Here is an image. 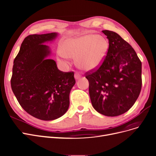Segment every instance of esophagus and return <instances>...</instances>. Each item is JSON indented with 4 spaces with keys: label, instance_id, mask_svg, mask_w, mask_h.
<instances>
[{
    "label": "esophagus",
    "instance_id": "34e87169",
    "mask_svg": "<svg viewBox=\"0 0 156 156\" xmlns=\"http://www.w3.org/2000/svg\"><path fill=\"white\" fill-rule=\"evenodd\" d=\"M80 77H81V75H80V74L79 73H74V78H75L76 80L79 79Z\"/></svg>",
    "mask_w": 156,
    "mask_h": 156
}]
</instances>
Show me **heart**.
<instances>
[{"label":"heart","mask_w":156,"mask_h":156,"mask_svg":"<svg viewBox=\"0 0 156 156\" xmlns=\"http://www.w3.org/2000/svg\"><path fill=\"white\" fill-rule=\"evenodd\" d=\"M109 43L103 37L89 34L67 40L62 44L60 53L64 57L75 58L76 64L84 71L96 69L107 55Z\"/></svg>","instance_id":"1"}]
</instances>
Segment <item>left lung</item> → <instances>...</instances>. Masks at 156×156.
<instances>
[{"label":"left lung","mask_w":156,"mask_h":156,"mask_svg":"<svg viewBox=\"0 0 156 156\" xmlns=\"http://www.w3.org/2000/svg\"><path fill=\"white\" fill-rule=\"evenodd\" d=\"M109 48L98 68L85 73L94 108L108 117L127 112L138 99L142 85L141 62L133 47L118 34L102 31Z\"/></svg>","instance_id":"obj_1"}]
</instances>
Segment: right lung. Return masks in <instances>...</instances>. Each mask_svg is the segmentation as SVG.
Here are the masks:
<instances>
[{"label": "right lung", "instance_id": "right-lung-1", "mask_svg": "<svg viewBox=\"0 0 156 156\" xmlns=\"http://www.w3.org/2000/svg\"><path fill=\"white\" fill-rule=\"evenodd\" d=\"M57 36L52 32L27 36L13 62V93L26 112L43 120L57 119L67 112L76 83L73 71H60L55 61L46 58L50 51L42 44Z\"/></svg>", "mask_w": 156, "mask_h": 156}]
</instances>
